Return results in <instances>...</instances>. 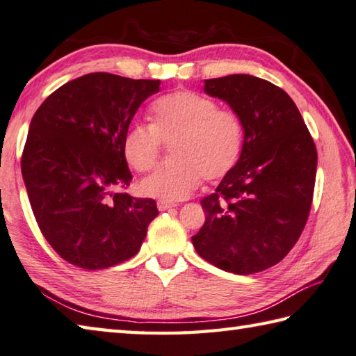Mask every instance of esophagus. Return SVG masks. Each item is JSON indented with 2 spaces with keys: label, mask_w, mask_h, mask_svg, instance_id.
<instances>
[{
  "label": "esophagus",
  "mask_w": 356,
  "mask_h": 356,
  "mask_svg": "<svg viewBox=\"0 0 356 356\" xmlns=\"http://www.w3.org/2000/svg\"><path fill=\"white\" fill-rule=\"evenodd\" d=\"M156 207H158L159 211H167V209H170V208H175V203L158 200V203H156Z\"/></svg>",
  "instance_id": "esophagus-1"
}]
</instances>
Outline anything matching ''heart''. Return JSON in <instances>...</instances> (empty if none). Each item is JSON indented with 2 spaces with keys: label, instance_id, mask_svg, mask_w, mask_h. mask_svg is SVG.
<instances>
[{
  "label": "heart",
  "instance_id": "b5f03b06",
  "mask_svg": "<svg viewBox=\"0 0 356 356\" xmlns=\"http://www.w3.org/2000/svg\"><path fill=\"white\" fill-rule=\"evenodd\" d=\"M162 143L172 145V161L140 183L143 195L164 202L184 200L202 178L217 183L232 173L244 148V124L229 109L192 90H177L156 99L152 127L131 124L122 152L137 172L158 164Z\"/></svg>",
  "mask_w": 356,
  "mask_h": 356
}]
</instances>
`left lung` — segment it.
<instances>
[{"instance_id":"obj_1","label":"left lung","mask_w":356,"mask_h":356,"mask_svg":"<svg viewBox=\"0 0 356 356\" xmlns=\"http://www.w3.org/2000/svg\"><path fill=\"white\" fill-rule=\"evenodd\" d=\"M244 124L239 162L204 197L207 220L192 236L197 253L219 269L250 275L280 263L300 238L316 183L317 152L296 103L252 74L204 79Z\"/></svg>"}]
</instances>
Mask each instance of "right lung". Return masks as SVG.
Returning <instances> with one entry per match:
<instances>
[{
    "label": "right lung",
    "mask_w": 356,
    "mask_h": 356,
    "mask_svg": "<svg viewBox=\"0 0 356 356\" xmlns=\"http://www.w3.org/2000/svg\"><path fill=\"white\" fill-rule=\"evenodd\" d=\"M159 79L89 73L54 90L29 124L22 175L42 234L81 269L133 258L158 208L122 192L131 172L122 152L137 109Z\"/></svg>",
    "instance_id": "1"
}]
</instances>
